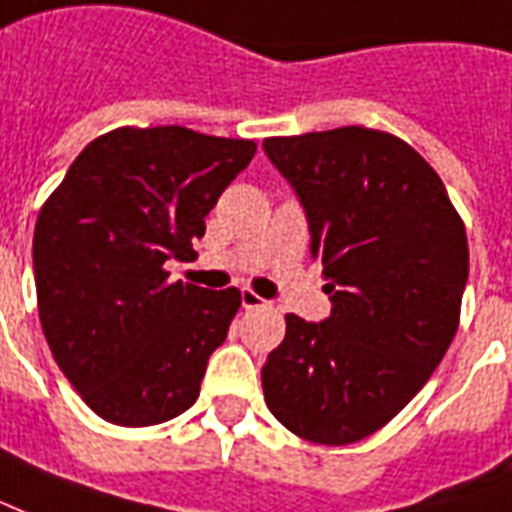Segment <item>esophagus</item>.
I'll return each mask as SVG.
<instances>
[{
  "label": "esophagus",
  "instance_id": "esophagus-1",
  "mask_svg": "<svg viewBox=\"0 0 512 512\" xmlns=\"http://www.w3.org/2000/svg\"><path fill=\"white\" fill-rule=\"evenodd\" d=\"M241 306H244V309H266L268 301H263L255 290L246 287V290H241Z\"/></svg>",
  "mask_w": 512,
  "mask_h": 512
}]
</instances>
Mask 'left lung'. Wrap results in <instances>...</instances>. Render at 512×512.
<instances>
[{
  "instance_id": "obj_1",
  "label": "left lung",
  "mask_w": 512,
  "mask_h": 512,
  "mask_svg": "<svg viewBox=\"0 0 512 512\" xmlns=\"http://www.w3.org/2000/svg\"><path fill=\"white\" fill-rule=\"evenodd\" d=\"M263 149L301 198L333 304L323 323L287 314L266 404L301 439L350 445L396 418L448 352L467 230L437 170L391 132L339 127Z\"/></svg>"
}]
</instances>
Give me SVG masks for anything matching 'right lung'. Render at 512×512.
Here are the masks:
<instances>
[{"mask_svg":"<svg viewBox=\"0 0 512 512\" xmlns=\"http://www.w3.org/2000/svg\"><path fill=\"white\" fill-rule=\"evenodd\" d=\"M255 151V140L176 124L119 127L75 157L40 208V323L64 377L102 420L154 426L198 399L241 293L168 282L165 263L195 257L206 214Z\"/></svg>","mask_w":512,"mask_h":512,"instance_id":"add662e5","label":"right lung"}]
</instances>
